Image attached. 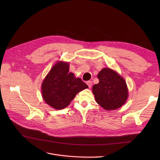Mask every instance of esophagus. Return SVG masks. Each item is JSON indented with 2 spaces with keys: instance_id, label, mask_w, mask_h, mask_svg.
Here are the masks:
<instances>
[{
  "instance_id": "esophagus-1",
  "label": "esophagus",
  "mask_w": 160,
  "mask_h": 160,
  "mask_svg": "<svg viewBox=\"0 0 160 160\" xmlns=\"http://www.w3.org/2000/svg\"><path fill=\"white\" fill-rule=\"evenodd\" d=\"M86 83H87V85L88 86L89 88H91V86H92V82L91 81H88Z\"/></svg>"
}]
</instances>
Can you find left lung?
Segmentation results:
<instances>
[{
  "mask_svg": "<svg viewBox=\"0 0 160 160\" xmlns=\"http://www.w3.org/2000/svg\"><path fill=\"white\" fill-rule=\"evenodd\" d=\"M97 77L99 82L92 89L96 102L106 110H115L122 107L128 97L124 78L110 68H103Z\"/></svg>",
  "mask_w": 160,
  "mask_h": 160,
  "instance_id": "1",
  "label": "left lung"
}]
</instances>
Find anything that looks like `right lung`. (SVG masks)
Returning a JSON list of instances; mask_svg holds the SVG:
<instances>
[{
    "mask_svg": "<svg viewBox=\"0 0 160 160\" xmlns=\"http://www.w3.org/2000/svg\"><path fill=\"white\" fill-rule=\"evenodd\" d=\"M69 62L58 61L42 82V97L55 110H62L68 106L76 95L88 88L80 78L69 72Z\"/></svg>",
    "mask_w": 160,
    "mask_h": 160,
    "instance_id": "1",
    "label": "right lung"
}]
</instances>
